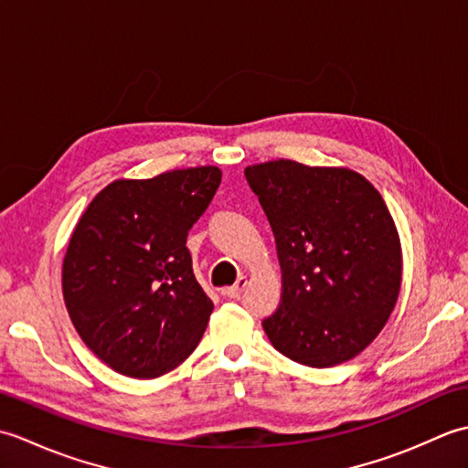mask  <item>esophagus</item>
Instances as JSON below:
<instances>
[{
    "label": "esophagus",
    "instance_id": "1",
    "mask_svg": "<svg viewBox=\"0 0 468 468\" xmlns=\"http://www.w3.org/2000/svg\"><path fill=\"white\" fill-rule=\"evenodd\" d=\"M247 277H239V280H237V283L235 285H231V287H225V290L221 292L225 297H231V300H237V297H239L243 292H245V287H247Z\"/></svg>",
    "mask_w": 468,
    "mask_h": 468
}]
</instances>
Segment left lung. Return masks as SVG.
Segmentation results:
<instances>
[{"instance_id":"8db88e82","label":"left lung","mask_w":468,"mask_h":468,"mask_svg":"<svg viewBox=\"0 0 468 468\" xmlns=\"http://www.w3.org/2000/svg\"><path fill=\"white\" fill-rule=\"evenodd\" d=\"M275 235L282 302L263 320L277 352L310 367L352 360L382 332L402 282L394 218L350 168L270 161L245 168Z\"/></svg>"}]
</instances>
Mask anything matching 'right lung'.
Listing matches in <instances>:
<instances>
[{"label": "right lung", "mask_w": 468, "mask_h": 468, "mask_svg": "<svg viewBox=\"0 0 468 468\" xmlns=\"http://www.w3.org/2000/svg\"><path fill=\"white\" fill-rule=\"evenodd\" d=\"M221 185L217 166L121 178L78 221L62 265L69 320L118 374L156 378L185 362L213 312L186 235Z\"/></svg>", "instance_id": "1"}]
</instances>
